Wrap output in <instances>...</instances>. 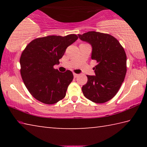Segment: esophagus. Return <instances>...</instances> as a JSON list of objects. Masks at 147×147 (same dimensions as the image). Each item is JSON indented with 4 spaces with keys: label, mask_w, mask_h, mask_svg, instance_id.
Instances as JSON below:
<instances>
[{
    "label": "esophagus",
    "mask_w": 147,
    "mask_h": 147,
    "mask_svg": "<svg viewBox=\"0 0 147 147\" xmlns=\"http://www.w3.org/2000/svg\"><path fill=\"white\" fill-rule=\"evenodd\" d=\"M73 75H74V78H76V77L78 76V74H76V73H73Z\"/></svg>",
    "instance_id": "1"
}]
</instances>
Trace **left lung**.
Instances as JSON below:
<instances>
[{
    "label": "left lung",
    "instance_id": "1",
    "mask_svg": "<svg viewBox=\"0 0 147 147\" xmlns=\"http://www.w3.org/2000/svg\"><path fill=\"white\" fill-rule=\"evenodd\" d=\"M92 47L91 58L97 62L95 76L87 75L88 82L82 90L86 97L95 103H104L114 97L126 73V55L123 47L112 36L90 31L78 34Z\"/></svg>",
    "mask_w": 147,
    "mask_h": 147
}]
</instances>
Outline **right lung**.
I'll return each mask as SVG.
<instances>
[{
  "label": "right lung",
  "instance_id": "right-lung-1",
  "mask_svg": "<svg viewBox=\"0 0 147 147\" xmlns=\"http://www.w3.org/2000/svg\"><path fill=\"white\" fill-rule=\"evenodd\" d=\"M78 39L75 34L49 36L32 41L20 58L21 74L27 89L37 100L53 104L63 99L73 81L71 71L60 73L54 69L66 49Z\"/></svg>",
  "mask_w": 147,
  "mask_h": 147
}]
</instances>
